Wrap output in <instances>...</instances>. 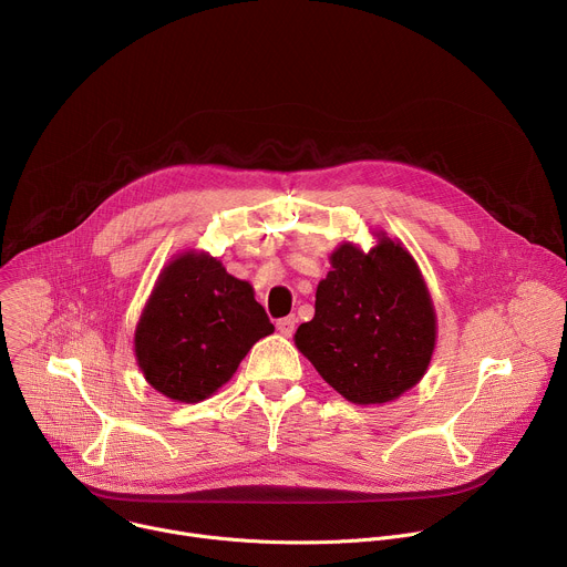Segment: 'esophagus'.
Listing matches in <instances>:
<instances>
[{"instance_id":"esophagus-1","label":"esophagus","mask_w":567,"mask_h":567,"mask_svg":"<svg viewBox=\"0 0 567 567\" xmlns=\"http://www.w3.org/2000/svg\"><path fill=\"white\" fill-rule=\"evenodd\" d=\"M276 328H278V332H280L282 337H291V334H293V330H296V316L280 318V320L276 322Z\"/></svg>"}]
</instances>
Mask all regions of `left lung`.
<instances>
[{
  "instance_id": "8db88e82",
  "label": "left lung",
  "mask_w": 567,
  "mask_h": 567,
  "mask_svg": "<svg viewBox=\"0 0 567 567\" xmlns=\"http://www.w3.org/2000/svg\"><path fill=\"white\" fill-rule=\"evenodd\" d=\"M363 251L341 241L316 287L313 318L293 334L302 357L357 406H381L415 388L433 359L437 313L403 241L372 230Z\"/></svg>"
}]
</instances>
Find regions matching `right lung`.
I'll list each match as a JSON object with an SVG mask.
<instances>
[{
	"mask_svg": "<svg viewBox=\"0 0 567 567\" xmlns=\"http://www.w3.org/2000/svg\"><path fill=\"white\" fill-rule=\"evenodd\" d=\"M274 334L254 285L208 251L186 249L161 269L134 330L145 381L179 403L213 396L249 350Z\"/></svg>",
	"mask_w": 567,
	"mask_h": 567,
	"instance_id": "right-lung-1",
	"label": "right lung"
}]
</instances>
